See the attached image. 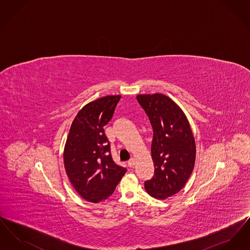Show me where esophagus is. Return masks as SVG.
I'll use <instances>...</instances> for the list:
<instances>
[{
	"label": "esophagus",
	"instance_id": "esophagus-1",
	"mask_svg": "<svg viewBox=\"0 0 250 250\" xmlns=\"http://www.w3.org/2000/svg\"><path fill=\"white\" fill-rule=\"evenodd\" d=\"M127 165L129 167H133L135 166V159L134 158H131L130 160L127 162Z\"/></svg>",
	"mask_w": 250,
	"mask_h": 250
}]
</instances>
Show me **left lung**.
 <instances>
[{"label":"left lung","instance_id":"1","mask_svg":"<svg viewBox=\"0 0 250 250\" xmlns=\"http://www.w3.org/2000/svg\"><path fill=\"white\" fill-rule=\"evenodd\" d=\"M148 115L154 137L151 154L155 165L153 178L144 183L155 199H166L181 190L190 177L196 145L189 123L182 109L167 95H137Z\"/></svg>","mask_w":250,"mask_h":250}]
</instances>
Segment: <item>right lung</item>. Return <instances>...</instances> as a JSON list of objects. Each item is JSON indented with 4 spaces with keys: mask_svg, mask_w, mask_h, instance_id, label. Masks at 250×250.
Segmentation results:
<instances>
[{
    "mask_svg": "<svg viewBox=\"0 0 250 250\" xmlns=\"http://www.w3.org/2000/svg\"><path fill=\"white\" fill-rule=\"evenodd\" d=\"M120 98L121 95H107L84 106L73 121L66 140V174L74 188L88 202L107 200L126 171L114 163L104 129Z\"/></svg>",
    "mask_w": 250,
    "mask_h": 250,
    "instance_id": "right-lung-1",
    "label": "right lung"
}]
</instances>
